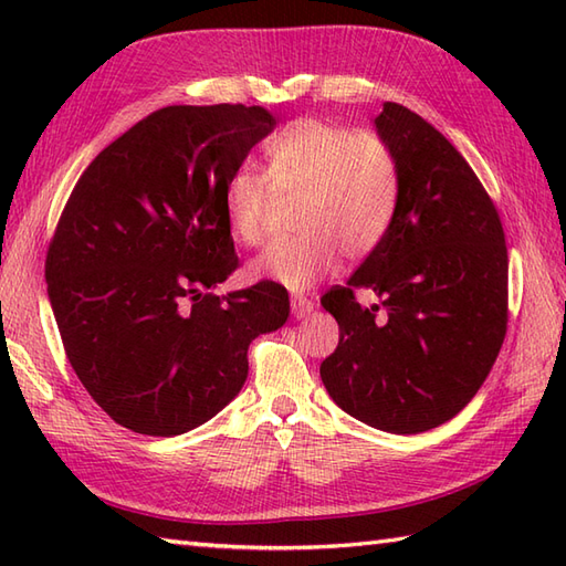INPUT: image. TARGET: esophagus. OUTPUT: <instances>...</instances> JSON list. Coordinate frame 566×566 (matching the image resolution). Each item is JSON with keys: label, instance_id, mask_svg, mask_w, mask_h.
<instances>
[{"label": "esophagus", "instance_id": "34e87169", "mask_svg": "<svg viewBox=\"0 0 566 566\" xmlns=\"http://www.w3.org/2000/svg\"><path fill=\"white\" fill-rule=\"evenodd\" d=\"M311 311H314V304H311L306 296H292V314L296 321L306 318Z\"/></svg>", "mask_w": 566, "mask_h": 566}]
</instances>
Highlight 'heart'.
<instances>
[{"label": "heart", "mask_w": 566, "mask_h": 566, "mask_svg": "<svg viewBox=\"0 0 566 566\" xmlns=\"http://www.w3.org/2000/svg\"><path fill=\"white\" fill-rule=\"evenodd\" d=\"M268 174L240 167L226 185L228 231L243 245L264 233L272 187L280 195H302L296 228L302 235L274 240L248 264L250 280L311 290L338 268L340 252L363 258L379 245L396 209L394 153L371 130H350L304 116L284 126L268 148Z\"/></svg>", "instance_id": "b5f03b06"}]
</instances>
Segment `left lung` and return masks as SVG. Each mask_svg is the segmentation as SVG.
Listing matches in <instances>:
<instances>
[{
  "mask_svg": "<svg viewBox=\"0 0 566 566\" xmlns=\"http://www.w3.org/2000/svg\"><path fill=\"white\" fill-rule=\"evenodd\" d=\"M375 130L396 160V209L347 284L321 298L340 328L321 379L345 413L416 436L460 413L494 367L509 321V252L496 207L438 128L387 102ZM357 289L382 304L359 307Z\"/></svg>",
  "mask_w": 566,
  "mask_h": 566,
  "instance_id": "1",
  "label": "left lung"
}]
</instances>
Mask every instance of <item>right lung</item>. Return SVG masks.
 Instances as JSON below:
<instances>
[{"label": "right lung", "instance_id": "right-lung-1", "mask_svg": "<svg viewBox=\"0 0 566 566\" xmlns=\"http://www.w3.org/2000/svg\"><path fill=\"white\" fill-rule=\"evenodd\" d=\"M276 118L262 106H165L77 179L45 258L72 369L118 426L172 438L248 379V345L290 318L274 282L211 294L238 268L223 195Z\"/></svg>", "mask_w": 566, "mask_h": 566}]
</instances>
